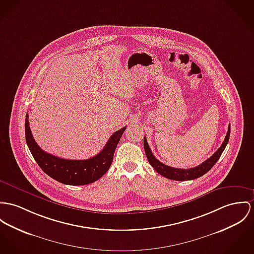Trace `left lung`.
Masks as SVG:
<instances>
[{"label": "left lung", "instance_id": "obj_1", "mask_svg": "<svg viewBox=\"0 0 254 254\" xmlns=\"http://www.w3.org/2000/svg\"><path fill=\"white\" fill-rule=\"evenodd\" d=\"M229 137H230V125L228 127V131L226 133V136H225L223 143L221 144V146L218 148V150L215 152V154L210 158H208L207 160H205L203 163H201L200 165L193 167V168H190V169L175 168V167H171V166H168V165L160 162L153 155V153L147 143L146 137H144V150H145L146 156L148 158V161L155 168V170L158 174H160L167 179L174 180V181H188V180L190 181V180H194V179H197V178L206 174L215 165L216 161L218 160V158L221 156L222 152L224 151V149L229 141Z\"/></svg>", "mask_w": 254, "mask_h": 254}]
</instances>
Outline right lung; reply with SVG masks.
<instances>
[{
	"mask_svg": "<svg viewBox=\"0 0 254 254\" xmlns=\"http://www.w3.org/2000/svg\"><path fill=\"white\" fill-rule=\"evenodd\" d=\"M28 118L29 115L27 114L25 137L31 154L43 172L60 183L69 186L88 185L104 175L111 166L118 143L127 128L124 127L114 132L97 156L84 160H73L61 158L41 150L32 135Z\"/></svg>",
	"mask_w": 254,
	"mask_h": 254,
	"instance_id": "1",
	"label": "right lung"
}]
</instances>
